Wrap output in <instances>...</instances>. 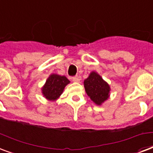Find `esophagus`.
<instances>
[{
	"label": "esophagus",
	"mask_w": 153,
	"mask_h": 153,
	"mask_svg": "<svg viewBox=\"0 0 153 153\" xmlns=\"http://www.w3.org/2000/svg\"><path fill=\"white\" fill-rule=\"evenodd\" d=\"M72 81L75 82H79L80 81V78H79L78 75H77V76L73 77V78H72Z\"/></svg>",
	"instance_id": "obj_1"
}]
</instances>
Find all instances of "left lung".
Segmentation results:
<instances>
[{"label":"left lung","mask_w":153,"mask_h":153,"mask_svg":"<svg viewBox=\"0 0 153 153\" xmlns=\"http://www.w3.org/2000/svg\"><path fill=\"white\" fill-rule=\"evenodd\" d=\"M84 87L91 100L98 105H101L109 97V85L96 72L90 74L84 81Z\"/></svg>","instance_id":"left-lung-1"}]
</instances>
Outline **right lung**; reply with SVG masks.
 Returning <instances> with one entry per match:
<instances>
[{
	"label": "right lung",
	"mask_w": 153,
	"mask_h": 153,
	"mask_svg": "<svg viewBox=\"0 0 153 153\" xmlns=\"http://www.w3.org/2000/svg\"><path fill=\"white\" fill-rule=\"evenodd\" d=\"M70 81L65 76L51 74L42 88V94L49 100H57Z\"/></svg>",
	"instance_id": "obj_1"
}]
</instances>
